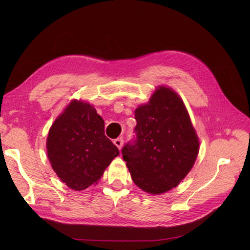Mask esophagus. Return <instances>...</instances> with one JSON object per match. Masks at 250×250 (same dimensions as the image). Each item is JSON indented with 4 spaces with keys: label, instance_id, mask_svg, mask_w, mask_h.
<instances>
[{
    "label": "esophagus",
    "instance_id": "obj_1",
    "mask_svg": "<svg viewBox=\"0 0 250 250\" xmlns=\"http://www.w3.org/2000/svg\"><path fill=\"white\" fill-rule=\"evenodd\" d=\"M113 144L114 145L118 148V149H122V147H123V144H124V140H123V138H117V139H115L114 141H113Z\"/></svg>",
    "mask_w": 250,
    "mask_h": 250
}]
</instances>
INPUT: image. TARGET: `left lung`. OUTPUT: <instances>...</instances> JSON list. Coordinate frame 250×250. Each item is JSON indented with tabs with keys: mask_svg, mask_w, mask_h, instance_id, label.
<instances>
[{
	"mask_svg": "<svg viewBox=\"0 0 250 250\" xmlns=\"http://www.w3.org/2000/svg\"><path fill=\"white\" fill-rule=\"evenodd\" d=\"M135 118L136 137L122 149L133 181L152 194L176 188L200 147L185 103L172 89L160 86L136 109Z\"/></svg>",
	"mask_w": 250,
	"mask_h": 250,
	"instance_id": "obj_1",
	"label": "left lung"
}]
</instances>
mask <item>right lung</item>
<instances>
[{"mask_svg": "<svg viewBox=\"0 0 250 250\" xmlns=\"http://www.w3.org/2000/svg\"><path fill=\"white\" fill-rule=\"evenodd\" d=\"M47 157L54 171L70 188L95 185L120 155L104 134V121L89 103L73 100L49 128Z\"/></svg>", "mask_w": 250, "mask_h": 250, "instance_id": "1", "label": "right lung"}]
</instances>
